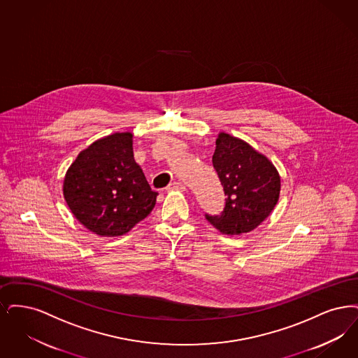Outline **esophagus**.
Instances as JSON below:
<instances>
[{
  "instance_id": "esophagus-1",
  "label": "esophagus",
  "mask_w": 358,
  "mask_h": 358,
  "mask_svg": "<svg viewBox=\"0 0 358 358\" xmlns=\"http://www.w3.org/2000/svg\"><path fill=\"white\" fill-rule=\"evenodd\" d=\"M167 189H169V191H173V189L185 191V189H186V186H185L183 183H180V182H173V183H171L170 186L167 187Z\"/></svg>"
}]
</instances>
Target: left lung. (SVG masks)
Returning a JSON list of instances; mask_svg holds the SVG:
<instances>
[{
    "label": "left lung",
    "mask_w": 358,
    "mask_h": 358,
    "mask_svg": "<svg viewBox=\"0 0 358 358\" xmlns=\"http://www.w3.org/2000/svg\"><path fill=\"white\" fill-rule=\"evenodd\" d=\"M213 166L226 195L220 215L206 219L222 234L241 235L257 229L280 199L275 166L245 140L220 132Z\"/></svg>",
    "instance_id": "8db88e82"
}]
</instances>
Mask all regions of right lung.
Listing matches in <instances>:
<instances>
[{
    "mask_svg": "<svg viewBox=\"0 0 358 358\" xmlns=\"http://www.w3.org/2000/svg\"><path fill=\"white\" fill-rule=\"evenodd\" d=\"M134 135L116 132L78 154L64 178L69 210L100 236L127 234L155 207L157 192L134 159Z\"/></svg>",
    "mask_w": 358,
    "mask_h": 358,
    "instance_id": "add662e5",
    "label": "right lung"
}]
</instances>
